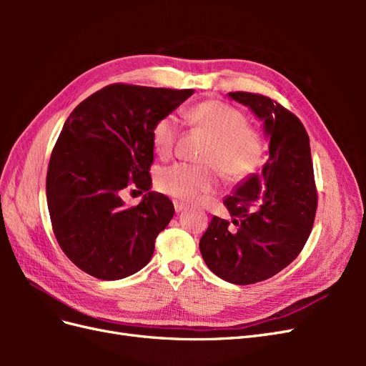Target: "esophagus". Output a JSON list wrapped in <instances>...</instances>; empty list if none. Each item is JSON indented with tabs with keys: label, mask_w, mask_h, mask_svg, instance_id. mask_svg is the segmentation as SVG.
I'll return each instance as SVG.
<instances>
[{
	"label": "esophagus",
	"mask_w": 366,
	"mask_h": 366,
	"mask_svg": "<svg viewBox=\"0 0 366 366\" xmlns=\"http://www.w3.org/2000/svg\"><path fill=\"white\" fill-rule=\"evenodd\" d=\"M174 207H175V212L177 214H180V212H183V210L186 209V204L184 203H182V202H174Z\"/></svg>",
	"instance_id": "1"
}]
</instances>
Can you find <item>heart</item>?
I'll return each mask as SVG.
<instances>
[{
  "label": "heart",
  "mask_w": 366,
  "mask_h": 366,
  "mask_svg": "<svg viewBox=\"0 0 366 366\" xmlns=\"http://www.w3.org/2000/svg\"><path fill=\"white\" fill-rule=\"evenodd\" d=\"M186 117L210 136L203 154V162L210 164L175 163L160 169L156 184L163 194L194 202L215 187V166L229 182L244 180L259 168L265 156L264 137L258 129L247 125V117L238 108L221 101H206L192 107ZM177 134L175 119L160 117L151 129L154 151L160 157L171 156Z\"/></svg>",
  "instance_id": "b5f03b06"
}]
</instances>
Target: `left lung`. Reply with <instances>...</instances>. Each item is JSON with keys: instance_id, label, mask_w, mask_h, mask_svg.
<instances>
[{"instance_id": "8db88e82", "label": "left lung", "mask_w": 366, "mask_h": 366, "mask_svg": "<svg viewBox=\"0 0 366 366\" xmlns=\"http://www.w3.org/2000/svg\"><path fill=\"white\" fill-rule=\"evenodd\" d=\"M227 96L262 120L269 160L224 198L235 229L214 217L200 239V252L221 280L247 285L272 278L301 253L315 223L317 194L301 120L267 96Z\"/></svg>"}]
</instances>
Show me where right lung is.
<instances>
[{
  "instance_id": "obj_1",
  "label": "right lung",
  "mask_w": 366,
  "mask_h": 366,
  "mask_svg": "<svg viewBox=\"0 0 366 366\" xmlns=\"http://www.w3.org/2000/svg\"><path fill=\"white\" fill-rule=\"evenodd\" d=\"M192 94L113 84L86 97L65 120L49 163L47 204L62 252L85 273L116 281L152 258L174 204L149 191L151 129ZM128 185L147 192L137 207L127 208L119 198Z\"/></svg>"
}]
</instances>
